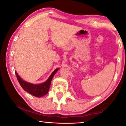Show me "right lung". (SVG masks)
Returning a JSON list of instances; mask_svg holds the SVG:
<instances>
[{
  "label": "right lung",
  "instance_id": "obj_1",
  "mask_svg": "<svg viewBox=\"0 0 126 126\" xmlns=\"http://www.w3.org/2000/svg\"><path fill=\"white\" fill-rule=\"evenodd\" d=\"M58 70H59V68L55 69L52 72V74L50 75L49 78H48V79L46 81L39 84L30 83V82H28L25 81V80H22L16 72H15V74L16 75L17 79L20 85H21V87L24 91L27 92L33 95V96L41 97L47 94L48 90L50 89L52 78H53L54 76L55 75Z\"/></svg>",
  "mask_w": 126,
  "mask_h": 126
}]
</instances>
